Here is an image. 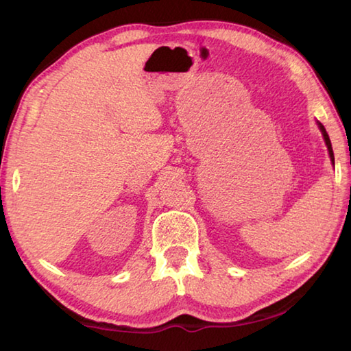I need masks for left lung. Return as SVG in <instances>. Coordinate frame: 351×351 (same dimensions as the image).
I'll return each mask as SVG.
<instances>
[{
    "instance_id": "1",
    "label": "left lung",
    "mask_w": 351,
    "mask_h": 351,
    "mask_svg": "<svg viewBox=\"0 0 351 351\" xmlns=\"http://www.w3.org/2000/svg\"><path fill=\"white\" fill-rule=\"evenodd\" d=\"M317 125H319V130H320V132H322V136H324V139H325L326 148H328V153H330L331 161H332V164H335V154H332V147H331V141H330V138H328V133H326V130H325V127L322 125V123L317 122Z\"/></svg>"
}]
</instances>
